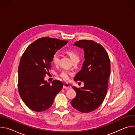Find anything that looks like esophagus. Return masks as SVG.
<instances>
[{
	"label": "esophagus",
	"instance_id": "1",
	"mask_svg": "<svg viewBox=\"0 0 135 135\" xmlns=\"http://www.w3.org/2000/svg\"><path fill=\"white\" fill-rule=\"evenodd\" d=\"M63 88H64V89H71V86L69 84L65 83V84H64Z\"/></svg>",
	"mask_w": 135,
	"mask_h": 135
}]
</instances>
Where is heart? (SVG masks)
<instances>
[{
	"label": "heart",
	"instance_id": "b5f03b06",
	"mask_svg": "<svg viewBox=\"0 0 135 135\" xmlns=\"http://www.w3.org/2000/svg\"><path fill=\"white\" fill-rule=\"evenodd\" d=\"M68 54L69 55L70 58L71 60L73 61L76 60H80V57L75 52L69 50L67 51ZM60 53L59 52H56L55 53H54L52 56V62L55 64V65H57L59 64V60H60ZM59 76L61 79H62L65 81H68L69 79V73L66 71V70H63L61 71Z\"/></svg>",
	"mask_w": 135,
	"mask_h": 135
}]
</instances>
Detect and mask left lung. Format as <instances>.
Listing matches in <instances>:
<instances>
[{
    "label": "left lung",
    "instance_id": "1",
    "mask_svg": "<svg viewBox=\"0 0 135 135\" xmlns=\"http://www.w3.org/2000/svg\"><path fill=\"white\" fill-rule=\"evenodd\" d=\"M74 45L84 50L85 60L74 81L83 82L81 88H72L76 92L71 102L72 106L82 113H89L103 103L107 92L110 72L108 55L100 44L91 40H80Z\"/></svg>",
    "mask_w": 135,
    "mask_h": 135
}]
</instances>
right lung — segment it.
Instances as JSON below:
<instances>
[{
	"label": "right lung",
	"instance_id": "right-lung-1",
	"mask_svg": "<svg viewBox=\"0 0 135 135\" xmlns=\"http://www.w3.org/2000/svg\"><path fill=\"white\" fill-rule=\"evenodd\" d=\"M67 43L42 37L28 46L22 54L18 69V90L22 100L31 110L40 112L49 109L62 89L61 81L50 83L44 77L51 68L54 53Z\"/></svg>",
	"mask_w": 135,
	"mask_h": 135
}]
</instances>
